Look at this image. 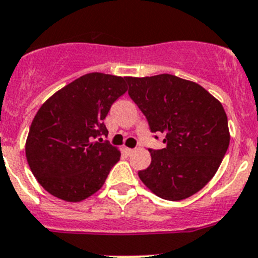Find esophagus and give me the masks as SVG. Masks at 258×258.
Masks as SVG:
<instances>
[{
	"instance_id": "34e87169",
	"label": "esophagus",
	"mask_w": 258,
	"mask_h": 258,
	"mask_svg": "<svg viewBox=\"0 0 258 258\" xmlns=\"http://www.w3.org/2000/svg\"><path fill=\"white\" fill-rule=\"evenodd\" d=\"M135 151H136V149H132V148H126V152H127V153H128V154H132Z\"/></svg>"
}]
</instances>
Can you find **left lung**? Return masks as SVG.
I'll return each instance as SVG.
<instances>
[{"instance_id": "left-lung-1", "label": "left lung", "mask_w": 258, "mask_h": 258, "mask_svg": "<svg viewBox=\"0 0 258 258\" xmlns=\"http://www.w3.org/2000/svg\"><path fill=\"white\" fill-rule=\"evenodd\" d=\"M128 95L166 147L151 149L139 178L154 195L184 200L209 183L230 144L222 104L197 83L170 74L126 78ZM157 138V136H156Z\"/></svg>"}]
</instances>
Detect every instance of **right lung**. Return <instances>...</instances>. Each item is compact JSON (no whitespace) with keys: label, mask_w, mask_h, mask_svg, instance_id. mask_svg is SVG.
<instances>
[{"label":"right lung","mask_w":258,"mask_h":258,"mask_svg":"<svg viewBox=\"0 0 258 258\" xmlns=\"http://www.w3.org/2000/svg\"><path fill=\"white\" fill-rule=\"evenodd\" d=\"M127 91L126 78L91 73L57 91L36 113L26 142L27 162L53 196L79 203L104 185L120 158L104 142V119Z\"/></svg>","instance_id":"obj_1"}]
</instances>
